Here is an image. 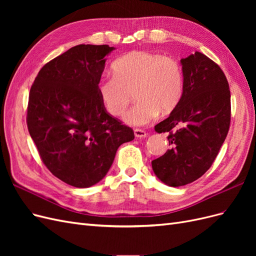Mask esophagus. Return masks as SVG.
<instances>
[{
	"label": "esophagus",
	"instance_id": "esophagus-1",
	"mask_svg": "<svg viewBox=\"0 0 256 256\" xmlns=\"http://www.w3.org/2000/svg\"><path fill=\"white\" fill-rule=\"evenodd\" d=\"M134 136L136 138H145L147 136L146 131L142 130V129H134Z\"/></svg>",
	"mask_w": 256,
	"mask_h": 256
}]
</instances>
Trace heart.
Returning a JSON list of instances; mask_svg holds the SVG:
<instances>
[{
    "mask_svg": "<svg viewBox=\"0 0 256 256\" xmlns=\"http://www.w3.org/2000/svg\"><path fill=\"white\" fill-rule=\"evenodd\" d=\"M113 72L114 76L99 79V97L108 112L120 116L134 95L138 102L124 118L130 125H145L158 112L168 114L182 98V68L173 56L134 51L116 60Z\"/></svg>",
    "mask_w": 256,
    "mask_h": 256,
    "instance_id": "1",
    "label": "heart"
}]
</instances>
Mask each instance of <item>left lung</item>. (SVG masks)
<instances>
[{
  "instance_id": "1",
  "label": "left lung",
  "mask_w": 256,
  "mask_h": 256,
  "mask_svg": "<svg viewBox=\"0 0 256 256\" xmlns=\"http://www.w3.org/2000/svg\"><path fill=\"white\" fill-rule=\"evenodd\" d=\"M184 90L170 116L154 126L168 132L171 148L152 161L154 174L171 187L191 184L212 166L228 136L230 92L220 66L196 51L182 58Z\"/></svg>"
}]
</instances>
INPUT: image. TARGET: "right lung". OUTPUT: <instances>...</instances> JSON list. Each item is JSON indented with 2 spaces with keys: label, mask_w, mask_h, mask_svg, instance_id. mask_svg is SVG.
I'll return each mask as SVG.
<instances>
[{
  "label": "right lung",
  "mask_w": 256,
  "mask_h": 256,
  "mask_svg": "<svg viewBox=\"0 0 256 256\" xmlns=\"http://www.w3.org/2000/svg\"><path fill=\"white\" fill-rule=\"evenodd\" d=\"M108 44H78L51 60L30 86L26 125L42 164L76 188L97 184L134 132L106 112L97 84Z\"/></svg>",
  "instance_id": "obj_1"
}]
</instances>
